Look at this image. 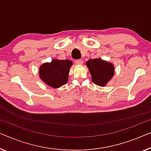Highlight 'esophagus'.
I'll return each mask as SVG.
<instances>
[{
    "instance_id": "obj_1",
    "label": "esophagus",
    "mask_w": 151,
    "mask_h": 151,
    "mask_svg": "<svg viewBox=\"0 0 151 151\" xmlns=\"http://www.w3.org/2000/svg\"><path fill=\"white\" fill-rule=\"evenodd\" d=\"M75 63L77 65H82L83 63V61L82 59H78V60H75Z\"/></svg>"
}]
</instances>
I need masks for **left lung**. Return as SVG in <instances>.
I'll list each match as a JSON object with an SVG mask.
<instances>
[{"mask_svg":"<svg viewBox=\"0 0 151 151\" xmlns=\"http://www.w3.org/2000/svg\"><path fill=\"white\" fill-rule=\"evenodd\" d=\"M92 82L97 86H105L114 76L115 68L112 63L101 58L89 59L86 62Z\"/></svg>","mask_w":151,"mask_h":151,"instance_id":"left-lung-1","label":"left lung"}]
</instances>
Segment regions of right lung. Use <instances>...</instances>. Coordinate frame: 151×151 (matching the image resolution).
Here are the masks:
<instances>
[{"mask_svg": "<svg viewBox=\"0 0 151 151\" xmlns=\"http://www.w3.org/2000/svg\"><path fill=\"white\" fill-rule=\"evenodd\" d=\"M73 62L68 59H53L51 62L44 63L40 66L39 76L42 81L52 88H59L66 84Z\"/></svg>", "mask_w": 151, "mask_h": 151, "instance_id": "1", "label": "right lung"}]
</instances>
